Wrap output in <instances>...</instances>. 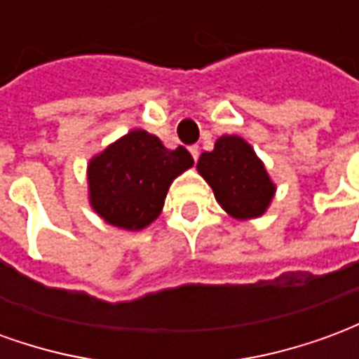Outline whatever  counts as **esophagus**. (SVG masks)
I'll list each match as a JSON object with an SVG mask.
<instances>
[{
    "mask_svg": "<svg viewBox=\"0 0 359 359\" xmlns=\"http://www.w3.org/2000/svg\"><path fill=\"white\" fill-rule=\"evenodd\" d=\"M190 154H192V157H194V161H198V157H200V148L198 146H190Z\"/></svg>",
    "mask_w": 359,
    "mask_h": 359,
    "instance_id": "esophagus-1",
    "label": "esophagus"
}]
</instances>
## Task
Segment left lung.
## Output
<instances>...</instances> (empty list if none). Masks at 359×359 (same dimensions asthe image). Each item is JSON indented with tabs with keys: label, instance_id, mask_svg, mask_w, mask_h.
<instances>
[{
	"label": "left lung",
	"instance_id": "1",
	"mask_svg": "<svg viewBox=\"0 0 359 359\" xmlns=\"http://www.w3.org/2000/svg\"><path fill=\"white\" fill-rule=\"evenodd\" d=\"M198 172L210 184L215 200L234 219L264 215L275 196L262 159L241 136H221L213 151H203Z\"/></svg>",
	"mask_w": 359,
	"mask_h": 359
}]
</instances>
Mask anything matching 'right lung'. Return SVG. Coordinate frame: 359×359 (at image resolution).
<instances>
[{
    "label": "right lung",
    "instance_id": "obj_1",
    "mask_svg": "<svg viewBox=\"0 0 359 359\" xmlns=\"http://www.w3.org/2000/svg\"><path fill=\"white\" fill-rule=\"evenodd\" d=\"M192 165L187 148L167 149L154 134L130 130L90 159V205L105 223L140 231L156 221L171 182Z\"/></svg>",
    "mask_w": 359,
    "mask_h": 359
}]
</instances>
